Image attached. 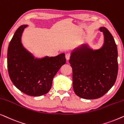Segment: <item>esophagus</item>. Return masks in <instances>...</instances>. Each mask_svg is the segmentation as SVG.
Masks as SVG:
<instances>
[{
	"mask_svg": "<svg viewBox=\"0 0 124 124\" xmlns=\"http://www.w3.org/2000/svg\"><path fill=\"white\" fill-rule=\"evenodd\" d=\"M70 55L69 54H67L65 55V58L67 59V60H69L70 59Z\"/></svg>",
	"mask_w": 124,
	"mask_h": 124,
	"instance_id": "esophagus-1",
	"label": "esophagus"
}]
</instances>
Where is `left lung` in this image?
I'll return each instance as SVG.
<instances>
[{
	"label": "left lung",
	"mask_w": 124,
	"mask_h": 124,
	"mask_svg": "<svg viewBox=\"0 0 124 124\" xmlns=\"http://www.w3.org/2000/svg\"><path fill=\"white\" fill-rule=\"evenodd\" d=\"M99 30L104 43L93 50L87 44L74 49L69 60L73 70V87L75 94L86 99H95L106 94L116 82L118 73V52L111 33L105 27Z\"/></svg>",
	"instance_id": "obj_1"
}]
</instances>
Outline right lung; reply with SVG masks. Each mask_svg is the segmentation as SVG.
Returning <instances> with one entry per match:
<instances>
[{
    "label": "right lung",
    "mask_w": 124,
    "mask_h": 124,
    "mask_svg": "<svg viewBox=\"0 0 124 124\" xmlns=\"http://www.w3.org/2000/svg\"><path fill=\"white\" fill-rule=\"evenodd\" d=\"M27 26H20L9 44L8 73L12 82L21 92L30 96H41L48 93L54 76L65 64V54L56 56L35 57L21 42L22 34Z\"/></svg>",
    "instance_id": "add662e5"
}]
</instances>
